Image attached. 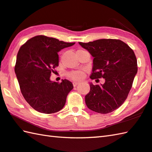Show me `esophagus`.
<instances>
[{"mask_svg":"<svg viewBox=\"0 0 152 152\" xmlns=\"http://www.w3.org/2000/svg\"><path fill=\"white\" fill-rule=\"evenodd\" d=\"M78 84H79V82H73V86H74V87H76V86L78 85Z\"/></svg>","mask_w":152,"mask_h":152,"instance_id":"1","label":"esophagus"}]
</instances>
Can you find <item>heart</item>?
Masks as SVG:
<instances>
[{"instance_id": "1", "label": "heart", "mask_w": 152, "mask_h": 152, "mask_svg": "<svg viewBox=\"0 0 152 152\" xmlns=\"http://www.w3.org/2000/svg\"><path fill=\"white\" fill-rule=\"evenodd\" d=\"M69 76L74 80H80L83 78L84 77V73L82 71H73L69 73Z\"/></svg>"}]
</instances>
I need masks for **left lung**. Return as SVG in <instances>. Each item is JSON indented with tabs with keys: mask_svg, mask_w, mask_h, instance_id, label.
Returning <instances> with one entry per match:
<instances>
[{
	"mask_svg": "<svg viewBox=\"0 0 152 152\" xmlns=\"http://www.w3.org/2000/svg\"><path fill=\"white\" fill-rule=\"evenodd\" d=\"M79 44L94 57L90 78L105 80L103 84L90 83V91L85 96L86 105L99 113H111L122 105L132 88L138 72L134 53L118 39H102Z\"/></svg>",
	"mask_w": 152,
	"mask_h": 152,
	"instance_id": "obj_1",
	"label": "left lung"
}]
</instances>
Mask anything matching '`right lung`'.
<instances>
[{
  "instance_id": "1",
  "label": "right lung",
  "mask_w": 152,
  "mask_h": 152,
  "mask_svg": "<svg viewBox=\"0 0 152 152\" xmlns=\"http://www.w3.org/2000/svg\"><path fill=\"white\" fill-rule=\"evenodd\" d=\"M74 44L37 35L20 47L15 73L23 97L37 111L51 114L64 107L72 83L66 79L61 83L51 81L50 76L58 66V53Z\"/></svg>"
}]
</instances>
